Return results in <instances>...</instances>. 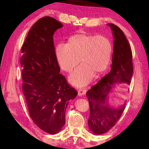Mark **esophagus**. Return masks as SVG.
Returning <instances> with one entry per match:
<instances>
[{
  "label": "esophagus",
  "instance_id": "esophagus-1",
  "mask_svg": "<svg viewBox=\"0 0 149 149\" xmlns=\"http://www.w3.org/2000/svg\"><path fill=\"white\" fill-rule=\"evenodd\" d=\"M86 89H85V88L79 89L78 90V95L83 96V95H84V94H86Z\"/></svg>",
  "mask_w": 149,
  "mask_h": 149
}]
</instances>
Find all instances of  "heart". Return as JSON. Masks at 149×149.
<instances>
[{
    "instance_id": "1",
    "label": "heart",
    "mask_w": 149,
    "mask_h": 149,
    "mask_svg": "<svg viewBox=\"0 0 149 149\" xmlns=\"http://www.w3.org/2000/svg\"><path fill=\"white\" fill-rule=\"evenodd\" d=\"M112 53L111 40L103 35L89 33L74 35L68 39L66 45H58L55 55L60 68L71 73L70 81L76 87H83L93 79L94 74L100 75L109 64Z\"/></svg>"
}]
</instances>
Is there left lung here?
<instances>
[{
	"label": "left lung",
	"mask_w": 149,
	"mask_h": 149,
	"mask_svg": "<svg viewBox=\"0 0 149 149\" xmlns=\"http://www.w3.org/2000/svg\"><path fill=\"white\" fill-rule=\"evenodd\" d=\"M114 40L111 71L86 93L90 107L88 125L96 135L107 132L114 126L125 109V104L118 108L111 107L107 102V94L116 83L130 84L133 74L132 53L127 39L119 27L107 24Z\"/></svg>",
	"instance_id": "left-lung-1"
}]
</instances>
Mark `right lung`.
<instances>
[{
    "instance_id": "obj_1",
    "label": "right lung",
    "mask_w": 149,
    "mask_h": 149,
    "mask_svg": "<svg viewBox=\"0 0 149 149\" xmlns=\"http://www.w3.org/2000/svg\"><path fill=\"white\" fill-rule=\"evenodd\" d=\"M62 26L54 18H42L30 29L21 48L22 91L29 115L40 129L50 134L61 130L68 101L78 94L60 74L56 58L53 36Z\"/></svg>"
}]
</instances>
